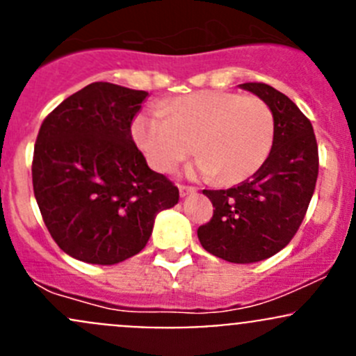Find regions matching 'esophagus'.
I'll list each match as a JSON object with an SVG mask.
<instances>
[{
	"instance_id": "1",
	"label": "esophagus",
	"mask_w": 356,
	"mask_h": 356,
	"mask_svg": "<svg viewBox=\"0 0 356 356\" xmlns=\"http://www.w3.org/2000/svg\"><path fill=\"white\" fill-rule=\"evenodd\" d=\"M179 193H181V198H186V196L196 193V188H193V186H179Z\"/></svg>"
}]
</instances>
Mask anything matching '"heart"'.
Returning a JSON list of instances; mask_svg holds the SVG:
<instances>
[{"label": "heart", "mask_w": 356, "mask_h": 356, "mask_svg": "<svg viewBox=\"0 0 356 356\" xmlns=\"http://www.w3.org/2000/svg\"><path fill=\"white\" fill-rule=\"evenodd\" d=\"M132 138L148 163L170 172L193 152L189 174L239 182L264 165L274 145L270 106L258 96L198 91L163 106L143 110L132 120Z\"/></svg>", "instance_id": "b5f03b06"}]
</instances>
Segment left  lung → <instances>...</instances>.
Returning a JSON list of instances; mask_svg holds the SVG:
<instances>
[{"label":"left lung","instance_id":"1","mask_svg":"<svg viewBox=\"0 0 356 356\" xmlns=\"http://www.w3.org/2000/svg\"><path fill=\"white\" fill-rule=\"evenodd\" d=\"M274 113V145L260 168L231 189H203L213 217L200 225L198 239L208 253L231 264H254L282 250L296 234L315 191L318 148L314 127L281 91L246 82Z\"/></svg>","mask_w":356,"mask_h":356}]
</instances>
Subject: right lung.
<instances>
[{"instance_id":"obj_1","label":"right lung","mask_w":356,"mask_h":356,"mask_svg":"<svg viewBox=\"0 0 356 356\" xmlns=\"http://www.w3.org/2000/svg\"><path fill=\"white\" fill-rule=\"evenodd\" d=\"M148 92L92 82L63 99L39 129L32 186L55 243L86 264L138 254L179 189L152 170L131 134Z\"/></svg>"}]
</instances>
